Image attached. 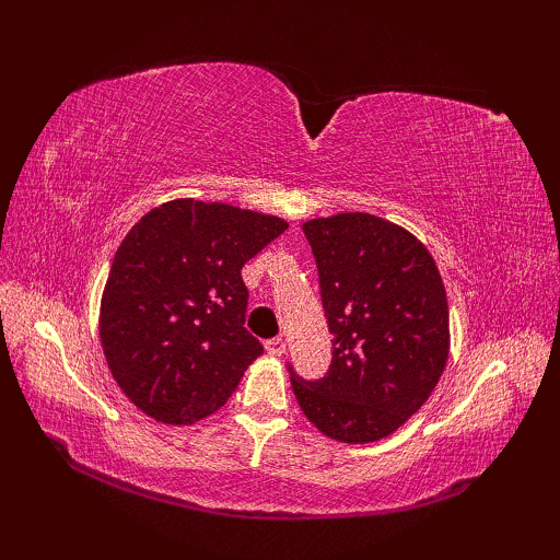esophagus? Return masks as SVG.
Returning <instances> with one entry per match:
<instances>
[{
    "label": "esophagus",
    "mask_w": 560,
    "mask_h": 560,
    "mask_svg": "<svg viewBox=\"0 0 560 560\" xmlns=\"http://www.w3.org/2000/svg\"><path fill=\"white\" fill-rule=\"evenodd\" d=\"M266 346V352L273 354V358H282L284 354V338H268V341L264 343Z\"/></svg>",
    "instance_id": "34e87169"
}]
</instances>
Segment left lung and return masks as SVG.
<instances>
[{
    "instance_id": "8db88e82",
    "label": "left lung",
    "mask_w": 560,
    "mask_h": 560,
    "mask_svg": "<svg viewBox=\"0 0 560 560\" xmlns=\"http://www.w3.org/2000/svg\"><path fill=\"white\" fill-rule=\"evenodd\" d=\"M301 229L315 254L334 358L313 383L290 366L296 401L336 442H378L428 401L446 369L442 276L413 233L376 214L317 217Z\"/></svg>"
}]
</instances>
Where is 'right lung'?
<instances>
[{"label": "right lung", "instance_id": "1", "mask_svg": "<svg viewBox=\"0 0 560 560\" xmlns=\"http://www.w3.org/2000/svg\"><path fill=\"white\" fill-rule=\"evenodd\" d=\"M290 226L226 202L167 200L118 245L100 341L124 395L165 425L219 411L264 352L245 325L243 266Z\"/></svg>", "mask_w": 560, "mask_h": 560}]
</instances>
